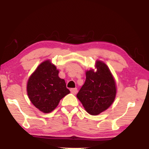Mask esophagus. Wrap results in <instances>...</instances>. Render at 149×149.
<instances>
[{
	"label": "esophagus",
	"mask_w": 149,
	"mask_h": 149,
	"mask_svg": "<svg viewBox=\"0 0 149 149\" xmlns=\"http://www.w3.org/2000/svg\"><path fill=\"white\" fill-rule=\"evenodd\" d=\"M70 92L73 93V94H76V93H77V88L70 89Z\"/></svg>",
	"instance_id": "34e87169"
}]
</instances>
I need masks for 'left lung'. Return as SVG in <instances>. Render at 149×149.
Listing matches in <instances>:
<instances>
[{
	"label": "left lung",
	"instance_id": "left-lung-1",
	"mask_svg": "<svg viewBox=\"0 0 149 149\" xmlns=\"http://www.w3.org/2000/svg\"><path fill=\"white\" fill-rule=\"evenodd\" d=\"M97 70L86 72V80L77 94L87 113L97 115L104 111L114 102L116 95L115 81L104 63L96 62Z\"/></svg>",
	"mask_w": 149,
	"mask_h": 149
}]
</instances>
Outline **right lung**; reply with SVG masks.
<instances>
[{"label": "right lung", "mask_w": 149, "mask_h": 149, "mask_svg": "<svg viewBox=\"0 0 149 149\" xmlns=\"http://www.w3.org/2000/svg\"><path fill=\"white\" fill-rule=\"evenodd\" d=\"M59 71L50 61L41 63L30 77L27 93L31 102L45 113L58 107L60 100L70 93L64 79L58 77Z\"/></svg>", "instance_id": "right-lung-1"}]
</instances>
